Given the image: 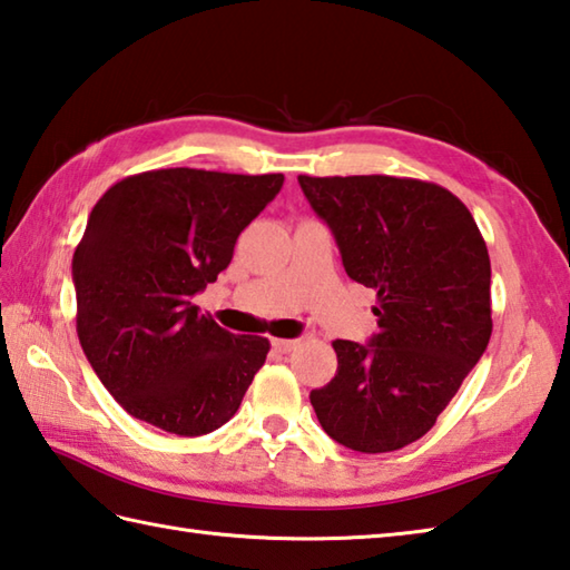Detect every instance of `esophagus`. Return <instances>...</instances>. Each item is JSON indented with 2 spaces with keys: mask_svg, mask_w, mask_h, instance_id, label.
I'll return each mask as SVG.
<instances>
[{
  "mask_svg": "<svg viewBox=\"0 0 570 570\" xmlns=\"http://www.w3.org/2000/svg\"><path fill=\"white\" fill-rule=\"evenodd\" d=\"M273 347H275L277 352L287 354V352H293V350L297 347V340H273Z\"/></svg>",
  "mask_w": 570,
  "mask_h": 570,
  "instance_id": "obj_1",
  "label": "esophagus"
}]
</instances>
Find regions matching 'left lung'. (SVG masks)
I'll return each instance as SVG.
<instances>
[{
  "instance_id": "1",
  "label": "left lung",
  "mask_w": 570,
  "mask_h": 570,
  "mask_svg": "<svg viewBox=\"0 0 570 570\" xmlns=\"http://www.w3.org/2000/svg\"><path fill=\"white\" fill-rule=\"evenodd\" d=\"M347 275L377 293L370 342L335 340L337 374L309 392L325 432L362 454L416 442L491 337V263L454 193L394 176H297Z\"/></svg>"
}]
</instances>
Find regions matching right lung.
<instances>
[{
  "label": "right lung",
  "instance_id": "obj_1",
  "mask_svg": "<svg viewBox=\"0 0 570 570\" xmlns=\"http://www.w3.org/2000/svg\"><path fill=\"white\" fill-rule=\"evenodd\" d=\"M283 174L160 168L96 203L71 263L86 360L124 410L178 436L238 412L271 342L233 335L190 297L216 283Z\"/></svg>",
  "mask_w": 570,
  "mask_h": 570
}]
</instances>
